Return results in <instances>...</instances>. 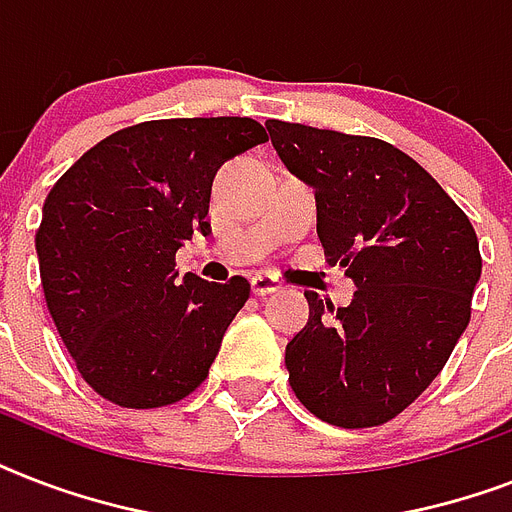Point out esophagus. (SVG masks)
Masks as SVG:
<instances>
[{
  "label": "esophagus",
  "mask_w": 512,
  "mask_h": 512,
  "mask_svg": "<svg viewBox=\"0 0 512 512\" xmlns=\"http://www.w3.org/2000/svg\"><path fill=\"white\" fill-rule=\"evenodd\" d=\"M249 284H252V295L257 297L273 295V292H279L281 289V281L276 279V276H271V273H255V276L249 279Z\"/></svg>",
  "instance_id": "1"
}]
</instances>
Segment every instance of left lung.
<instances>
[{
    "mask_svg": "<svg viewBox=\"0 0 512 512\" xmlns=\"http://www.w3.org/2000/svg\"><path fill=\"white\" fill-rule=\"evenodd\" d=\"M287 170L316 191V231L356 284L348 308L305 292L311 316L287 345L289 385L340 428L401 414L452 356L470 321L481 252L452 196L385 140L265 122Z\"/></svg>",
    "mask_w": 512,
    "mask_h": 512,
    "instance_id": "1",
    "label": "left lung"
}]
</instances>
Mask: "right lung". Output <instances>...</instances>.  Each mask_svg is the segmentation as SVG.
Masks as SVG:
<instances>
[{"label":"right lung","instance_id":"1","mask_svg":"<svg viewBox=\"0 0 512 512\" xmlns=\"http://www.w3.org/2000/svg\"><path fill=\"white\" fill-rule=\"evenodd\" d=\"M265 140L247 116L156 119L100 140L52 185L36 231L44 300L98 396L156 409L204 382L249 281H180L175 252L212 231L217 170Z\"/></svg>","mask_w":512,"mask_h":512}]
</instances>
